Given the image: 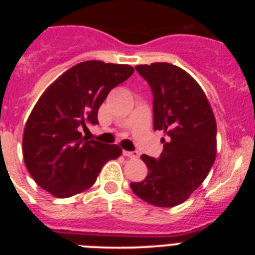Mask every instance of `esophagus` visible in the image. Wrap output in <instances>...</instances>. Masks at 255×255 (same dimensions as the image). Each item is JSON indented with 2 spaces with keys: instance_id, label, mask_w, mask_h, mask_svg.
Wrapping results in <instances>:
<instances>
[{
  "instance_id": "esophagus-1",
  "label": "esophagus",
  "mask_w": 255,
  "mask_h": 255,
  "mask_svg": "<svg viewBox=\"0 0 255 255\" xmlns=\"http://www.w3.org/2000/svg\"><path fill=\"white\" fill-rule=\"evenodd\" d=\"M123 154L125 155V157H128V158H138V153L136 152H130V150H124Z\"/></svg>"
}]
</instances>
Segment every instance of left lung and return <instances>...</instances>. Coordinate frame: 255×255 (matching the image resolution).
Returning <instances> with one entry per match:
<instances>
[{"mask_svg":"<svg viewBox=\"0 0 255 255\" xmlns=\"http://www.w3.org/2000/svg\"><path fill=\"white\" fill-rule=\"evenodd\" d=\"M153 93V129L162 130L158 158L143 154L147 177L130 188L155 207H175L200 186L216 159L217 125L203 89L186 71L167 62L135 66Z\"/></svg>","mask_w":255,"mask_h":255,"instance_id":"8db88e82","label":"left lung"}]
</instances>
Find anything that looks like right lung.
<instances>
[{
	"label": "right lung",
	"mask_w": 255,
	"mask_h": 255,
	"mask_svg": "<svg viewBox=\"0 0 255 255\" xmlns=\"http://www.w3.org/2000/svg\"><path fill=\"white\" fill-rule=\"evenodd\" d=\"M134 67L85 61L64 73L34 106L22 135V155L38 185L57 198L91 188L110 159L121 154L116 144L88 140L80 129L98 124V110Z\"/></svg>",
	"instance_id": "add662e5"
}]
</instances>
